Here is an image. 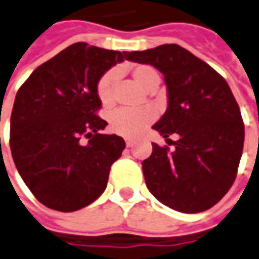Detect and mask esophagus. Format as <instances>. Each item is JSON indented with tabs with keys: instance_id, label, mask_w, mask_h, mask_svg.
<instances>
[{
	"instance_id": "34e87169",
	"label": "esophagus",
	"mask_w": 259,
	"mask_h": 259,
	"mask_svg": "<svg viewBox=\"0 0 259 259\" xmlns=\"http://www.w3.org/2000/svg\"><path fill=\"white\" fill-rule=\"evenodd\" d=\"M125 145L128 148H131L134 145V140L133 138H125Z\"/></svg>"
}]
</instances>
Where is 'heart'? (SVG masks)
Returning <instances> with one entry per match:
<instances>
[{"label":"heart","mask_w":259,"mask_h":259,"mask_svg":"<svg viewBox=\"0 0 259 259\" xmlns=\"http://www.w3.org/2000/svg\"><path fill=\"white\" fill-rule=\"evenodd\" d=\"M130 73L134 80L148 92H151L159 84V74L151 66H133L130 69ZM115 81H117V73L114 70H108L99 78L96 84L97 97L104 107L112 106L114 103ZM155 117L156 114L152 108H141V110L118 108L110 115V130L122 137H138L147 130L148 125L152 124Z\"/></svg>","instance_id":"1"}]
</instances>
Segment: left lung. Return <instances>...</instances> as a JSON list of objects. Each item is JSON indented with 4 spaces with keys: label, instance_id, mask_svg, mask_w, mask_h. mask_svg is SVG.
<instances>
[{
    "label": "left lung",
    "instance_id": "1",
    "mask_svg": "<svg viewBox=\"0 0 259 259\" xmlns=\"http://www.w3.org/2000/svg\"><path fill=\"white\" fill-rule=\"evenodd\" d=\"M128 60L163 74L167 110L152 128L163 138L180 135L174 149L152 144L151 156L142 162L149 192L182 213L213 207L233 186L244 147L241 112L227 81L175 44L130 52Z\"/></svg>",
    "mask_w": 259,
    "mask_h": 259
}]
</instances>
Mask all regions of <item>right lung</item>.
<instances>
[{
  "mask_svg": "<svg viewBox=\"0 0 259 259\" xmlns=\"http://www.w3.org/2000/svg\"><path fill=\"white\" fill-rule=\"evenodd\" d=\"M128 56L77 42L36 67L19 87L11 114V153L25 185L46 207L76 211L106 190L125 141L100 134L107 121L97 115L96 84Z\"/></svg>",
  "mask_w": 259,
  "mask_h": 259,
  "instance_id": "obj_1",
  "label": "right lung"
}]
</instances>
